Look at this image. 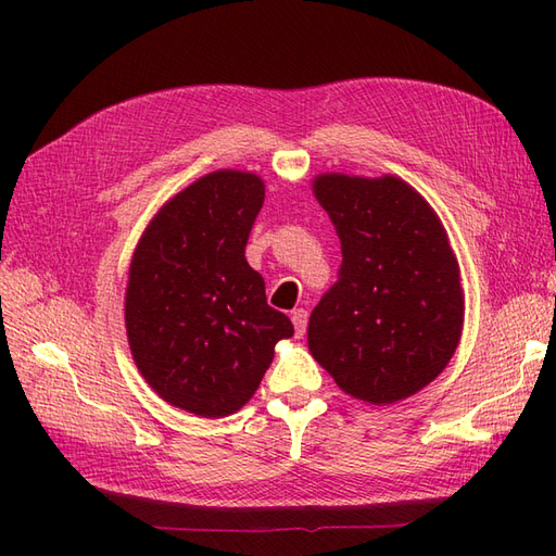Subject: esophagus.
I'll return each mask as SVG.
<instances>
[{"label":"esophagus","mask_w":556,"mask_h":556,"mask_svg":"<svg viewBox=\"0 0 556 556\" xmlns=\"http://www.w3.org/2000/svg\"><path fill=\"white\" fill-rule=\"evenodd\" d=\"M292 323H294V331H296V336L301 339V336L306 333V327H308V311H304V308H296V311L292 313Z\"/></svg>","instance_id":"obj_1"}]
</instances>
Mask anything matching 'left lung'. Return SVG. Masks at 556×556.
Wrapping results in <instances>:
<instances>
[{"instance_id":"1","label":"left lung","mask_w":556,"mask_h":556,"mask_svg":"<svg viewBox=\"0 0 556 556\" xmlns=\"http://www.w3.org/2000/svg\"><path fill=\"white\" fill-rule=\"evenodd\" d=\"M341 239L339 280L308 323L313 357L343 392L394 403L427 387L457 350L459 264L427 201L394 176L315 178Z\"/></svg>"}]
</instances>
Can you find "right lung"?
<instances>
[{
  "instance_id": "right-lung-1",
  "label": "right lung",
  "mask_w": 556,
  "mask_h": 556,
  "mask_svg": "<svg viewBox=\"0 0 556 556\" xmlns=\"http://www.w3.org/2000/svg\"><path fill=\"white\" fill-rule=\"evenodd\" d=\"M264 204L255 174L213 172L148 225L134 252L125 323L134 362L172 406L237 413L260 387L290 317L266 304L245 245Z\"/></svg>"
}]
</instances>
